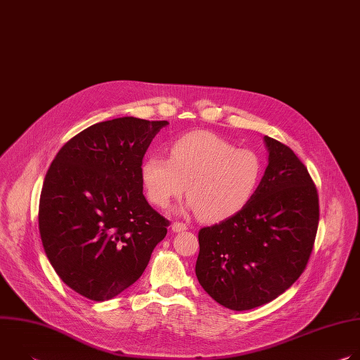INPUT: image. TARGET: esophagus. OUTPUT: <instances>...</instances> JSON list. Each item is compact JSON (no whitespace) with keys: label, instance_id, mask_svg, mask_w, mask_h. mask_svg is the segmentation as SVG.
Wrapping results in <instances>:
<instances>
[{"label":"esophagus","instance_id":"esophagus-1","mask_svg":"<svg viewBox=\"0 0 360 360\" xmlns=\"http://www.w3.org/2000/svg\"><path fill=\"white\" fill-rule=\"evenodd\" d=\"M186 225L185 224H182V222H174L172 224V231L175 232V233H179V232H184V231H186Z\"/></svg>","mask_w":360,"mask_h":360}]
</instances>
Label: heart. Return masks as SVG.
Wrapping results in <instances>:
<instances>
[{"instance_id": "heart-1", "label": "heart", "mask_w": 360, "mask_h": 360, "mask_svg": "<svg viewBox=\"0 0 360 360\" xmlns=\"http://www.w3.org/2000/svg\"><path fill=\"white\" fill-rule=\"evenodd\" d=\"M262 176L258 153L236 149L207 131L178 138L169 146V160L150 155L141 167L146 196L155 207L167 208L186 186V208L203 221H221L239 212L258 191Z\"/></svg>"}]
</instances>
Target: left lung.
<instances>
[{
    "mask_svg": "<svg viewBox=\"0 0 360 360\" xmlns=\"http://www.w3.org/2000/svg\"><path fill=\"white\" fill-rule=\"evenodd\" d=\"M264 141L268 167L253 198L198 233L196 278L232 311L253 309L289 289L309 259L319 224L318 192L306 167L289 146Z\"/></svg>",
    "mask_w": 360,
    "mask_h": 360,
    "instance_id": "left-lung-1",
    "label": "left lung"
}]
</instances>
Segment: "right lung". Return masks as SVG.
I'll return each instance as SVG.
<instances>
[{
	"label": "right lung",
	"mask_w": 360,
	"mask_h": 360,
	"mask_svg": "<svg viewBox=\"0 0 360 360\" xmlns=\"http://www.w3.org/2000/svg\"><path fill=\"white\" fill-rule=\"evenodd\" d=\"M168 121L115 118L70 139L39 198V235L49 264L77 293L115 297L143 274L169 222L143 196L145 152Z\"/></svg>",
	"instance_id": "1"
}]
</instances>
